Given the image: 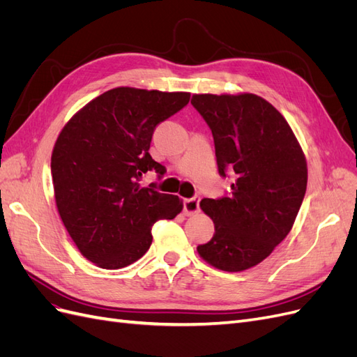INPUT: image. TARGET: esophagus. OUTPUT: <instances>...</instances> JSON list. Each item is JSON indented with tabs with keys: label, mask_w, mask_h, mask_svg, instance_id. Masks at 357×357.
<instances>
[{
	"label": "esophagus",
	"mask_w": 357,
	"mask_h": 357,
	"mask_svg": "<svg viewBox=\"0 0 357 357\" xmlns=\"http://www.w3.org/2000/svg\"><path fill=\"white\" fill-rule=\"evenodd\" d=\"M199 197H193V198H186L183 199V213L186 215H193L199 211Z\"/></svg>",
	"instance_id": "1"
}]
</instances>
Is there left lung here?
<instances>
[{"label": "left lung", "instance_id": "8db88e82", "mask_svg": "<svg viewBox=\"0 0 357 357\" xmlns=\"http://www.w3.org/2000/svg\"><path fill=\"white\" fill-rule=\"evenodd\" d=\"M190 102L211 129L219 174L235 178L229 195L199 204L214 235L198 253L222 271H244L294 226L307 190L305 158L286 119L261 96L202 93Z\"/></svg>", "mask_w": 357, "mask_h": 357}]
</instances>
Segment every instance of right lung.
<instances>
[{
  "instance_id": "obj_1",
  "label": "right lung",
  "mask_w": 357,
  "mask_h": 357,
  "mask_svg": "<svg viewBox=\"0 0 357 357\" xmlns=\"http://www.w3.org/2000/svg\"><path fill=\"white\" fill-rule=\"evenodd\" d=\"M188 92L116 88L96 96L63 126L52 153L56 207L80 253L105 269L138 261L152 244V226L181 211L178 197L147 171L167 169L149 153L155 128L186 107Z\"/></svg>"
}]
</instances>
